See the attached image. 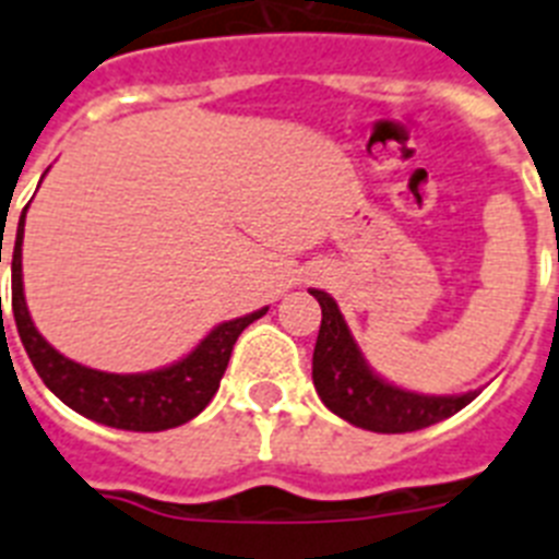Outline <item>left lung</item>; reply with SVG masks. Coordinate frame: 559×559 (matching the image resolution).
<instances>
[{
  "label": "left lung",
  "mask_w": 559,
  "mask_h": 559,
  "mask_svg": "<svg viewBox=\"0 0 559 559\" xmlns=\"http://www.w3.org/2000/svg\"><path fill=\"white\" fill-rule=\"evenodd\" d=\"M321 304V330L312 353V384L335 416L376 433H407L448 419L471 405L479 390L456 396H425L396 388L373 373L358 350L338 304L324 289H310Z\"/></svg>",
  "instance_id": "8db88e82"
}]
</instances>
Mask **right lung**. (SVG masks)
<instances>
[{
  "label": "right lung",
  "instance_id": "obj_1",
  "mask_svg": "<svg viewBox=\"0 0 559 559\" xmlns=\"http://www.w3.org/2000/svg\"><path fill=\"white\" fill-rule=\"evenodd\" d=\"M25 209H22L20 226H16V240H13L11 307L20 338L25 344V353H28L31 365L36 367V373L45 382V388L51 390L59 402H66L71 411H76L85 419L99 421V425H108V428L152 433V430H169L194 419L212 402L217 388H221V379H224V370L229 365V356H233L238 335L252 321L266 316L270 307H261V310L249 312V316L217 324L189 356H183L169 367H160V370H148V373H103V370L76 365V361L66 358L59 350H53L51 344L43 338V333L36 330L34 321H31L25 289H22Z\"/></svg>",
  "mask_w": 559,
  "mask_h": 559
}]
</instances>
